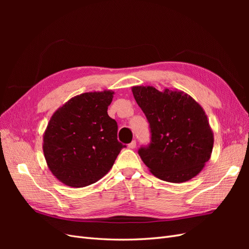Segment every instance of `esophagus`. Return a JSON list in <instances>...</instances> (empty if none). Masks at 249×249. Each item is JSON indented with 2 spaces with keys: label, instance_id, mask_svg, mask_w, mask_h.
Returning <instances> with one entry per match:
<instances>
[{
  "label": "esophagus",
  "instance_id": "esophagus-1",
  "mask_svg": "<svg viewBox=\"0 0 249 249\" xmlns=\"http://www.w3.org/2000/svg\"><path fill=\"white\" fill-rule=\"evenodd\" d=\"M127 147H129V148H132V149L136 147V141L133 140L131 143H129V144H127Z\"/></svg>",
  "mask_w": 249,
  "mask_h": 249
}]
</instances>
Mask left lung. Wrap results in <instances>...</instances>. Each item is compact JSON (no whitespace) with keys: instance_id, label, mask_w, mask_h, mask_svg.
I'll return each instance as SVG.
<instances>
[{"instance_id":"1","label":"left lung","mask_w":249,"mask_h":249,"mask_svg":"<svg viewBox=\"0 0 249 249\" xmlns=\"http://www.w3.org/2000/svg\"><path fill=\"white\" fill-rule=\"evenodd\" d=\"M132 92L144 113L152 133L139 156L155 177L184 183L196 177L210 160L214 134L205 110L189 94L153 86H133Z\"/></svg>"}]
</instances>
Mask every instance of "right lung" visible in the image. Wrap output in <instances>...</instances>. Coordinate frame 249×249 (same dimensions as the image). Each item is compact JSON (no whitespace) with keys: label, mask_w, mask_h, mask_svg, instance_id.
Returning a JSON list of instances; mask_svg holds the SVG:
<instances>
[{"label":"right lung","mask_w":249,"mask_h":249,"mask_svg":"<svg viewBox=\"0 0 249 249\" xmlns=\"http://www.w3.org/2000/svg\"><path fill=\"white\" fill-rule=\"evenodd\" d=\"M114 91L71 97L50 118L42 149L48 167L66 186L82 188L106 176L125 145L117 140V124L108 115Z\"/></svg>","instance_id":"add662e5"}]
</instances>
